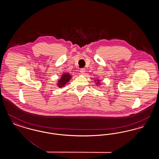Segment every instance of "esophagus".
Instances as JSON below:
<instances>
[{
  "label": "esophagus",
  "instance_id": "obj_1",
  "mask_svg": "<svg viewBox=\"0 0 159 159\" xmlns=\"http://www.w3.org/2000/svg\"><path fill=\"white\" fill-rule=\"evenodd\" d=\"M80 72L82 73V74H84V72H85V69L84 68H81L80 70Z\"/></svg>",
  "mask_w": 159,
  "mask_h": 159
}]
</instances>
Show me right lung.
<instances>
[{"mask_svg": "<svg viewBox=\"0 0 159 159\" xmlns=\"http://www.w3.org/2000/svg\"><path fill=\"white\" fill-rule=\"evenodd\" d=\"M71 78V76L68 74H64L62 77L61 78L60 80H59V83H58V86L60 87H62L64 86H65V84L68 82L69 80Z\"/></svg>", "mask_w": 159, "mask_h": 159, "instance_id": "1", "label": "right lung"}]
</instances>
